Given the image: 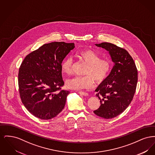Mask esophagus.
Returning a JSON list of instances; mask_svg holds the SVG:
<instances>
[{
    "label": "esophagus",
    "instance_id": "34e87169",
    "mask_svg": "<svg viewBox=\"0 0 155 155\" xmlns=\"http://www.w3.org/2000/svg\"><path fill=\"white\" fill-rule=\"evenodd\" d=\"M78 93L81 95H82L84 96H88V94L87 92H83V91H79Z\"/></svg>",
    "mask_w": 155,
    "mask_h": 155
}]
</instances>
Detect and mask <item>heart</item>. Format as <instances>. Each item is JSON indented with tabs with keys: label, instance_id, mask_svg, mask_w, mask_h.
<instances>
[{
	"label": "heart",
	"instance_id": "heart-1",
	"mask_svg": "<svg viewBox=\"0 0 155 155\" xmlns=\"http://www.w3.org/2000/svg\"><path fill=\"white\" fill-rule=\"evenodd\" d=\"M77 57L87 67L84 77H75L66 81L67 88L75 90L89 88L93 86L94 80L99 82L103 81L110 71L111 63L108 59H101L100 55L91 49H84L77 53ZM73 61L70 58L64 59L61 64V71L70 75L72 72Z\"/></svg>",
	"mask_w": 155,
	"mask_h": 155
}]
</instances>
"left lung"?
I'll use <instances>...</instances> for the list:
<instances>
[{"label":"left lung","mask_w":155,"mask_h":155,"mask_svg":"<svg viewBox=\"0 0 155 155\" xmlns=\"http://www.w3.org/2000/svg\"><path fill=\"white\" fill-rule=\"evenodd\" d=\"M95 45L109 52L114 64L110 74L95 90L101 106L94 112L102 118H114L133 101L138 81L137 68L125 49L108 42Z\"/></svg>","instance_id":"left-lung-1"}]
</instances>
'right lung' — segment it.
Wrapping results in <instances>:
<instances>
[{
  "label": "right lung",
  "instance_id": "add662e5",
  "mask_svg": "<svg viewBox=\"0 0 155 155\" xmlns=\"http://www.w3.org/2000/svg\"><path fill=\"white\" fill-rule=\"evenodd\" d=\"M74 43L54 42L30 53L19 68L20 96L26 109L42 120L56 117L64 109L70 92L64 85L61 64Z\"/></svg>",
  "mask_w": 155,
  "mask_h": 155
}]
</instances>
